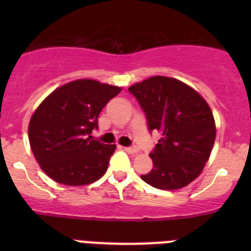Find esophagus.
I'll use <instances>...</instances> for the list:
<instances>
[{"instance_id": "34e87169", "label": "esophagus", "mask_w": 251, "mask_h": 251, "mask_svg": "<svg viewBox=\"0 0 251 251\" xmlns=\"http://www.w3.org/2000/svg\"><path fill=\"white\" fill-rule=\"evenodd\" d=\"M124 151L128 153H130V154H134V153L138 152V148L136 147V146H130V147H126L124 148Z\"/></svg>"}]
</instances>
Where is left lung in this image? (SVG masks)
Here are the masks:
<instances>
[{"label": "left lung", "mask_w": 251, "mask_h": 251, "mask_svg": "<svg viewBox=\"0 0 251 251\" xmlns=\"http://www.w3.org/2000/svg\"><path fill=\"white\" fill-rule=\"evenodd\" d=\"M147 118L150 132L162 138L150 153L153 168L141 178L161 190H177L202 172L216 137L208 104L191 86L167 76H152L129 86Z\"/></svg>", "instance_id": "obj_1"}]
</instances>
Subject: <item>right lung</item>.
Segmentation results:
<instances>
[{"instance_id": "add662e5", "label": "right lung", "mask_w": 251, "mask_h": 251, "mask_svg": "<svg viewBox=\"0 0 251 251\" xmlns=\"http://www.w3.org/2000/svg\"><path fill=\"white\" fill-rule=\"evenodd\" d=\"M122 88L80 79L60 86L37 106L28 124V141L40 167L63 185L95 182L108 170L114 145L93 139L98 117Z\"/></svg>"}]
</instances>
